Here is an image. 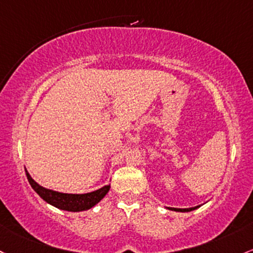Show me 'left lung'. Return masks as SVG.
<instances>
[{"label":"left lung","mask_w":253,"mask_h":253,"mask_svg":"<svg viewBox=\"0 0 253 253\" xmlns=\"http://www.w3.org/2000/svg\"><path fill=\"white\" fill-rule=\"evenodd\" d=\"M197 208H199V205H198V207L190 208V209H176V208H168V209H169V210H174V211H181V212H186V211H192V210L197 209Z\"/></svg>","instance_id":"1"}]
</instances>
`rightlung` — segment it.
I'll return each mask as SVG.
<instances>
[{"label": "right lung", "mask_w": 253, "mask_h": 253, "mask_svg": "<svg viewBox=\"0 0 253 253\" xmlns=\"http://www.w3.org/2000/svg\"><path fill=\"white\" fill-rule=\"evenodd\" d=\"M27 180H29L30 185L33 190L36 191L42 199L46 202V203L54 205V207L59 208V209L66 210V211H83V210H87L92 208L101 201L102 198L108 193L110 185L104 186V187L99 188V190L93 191V192L85 193V194H72V193H60L56 191L46 190V188L42 187L30 176V174L26 171Z\"/></svg>", "instance_id": "add662e5"}]
</instances>
